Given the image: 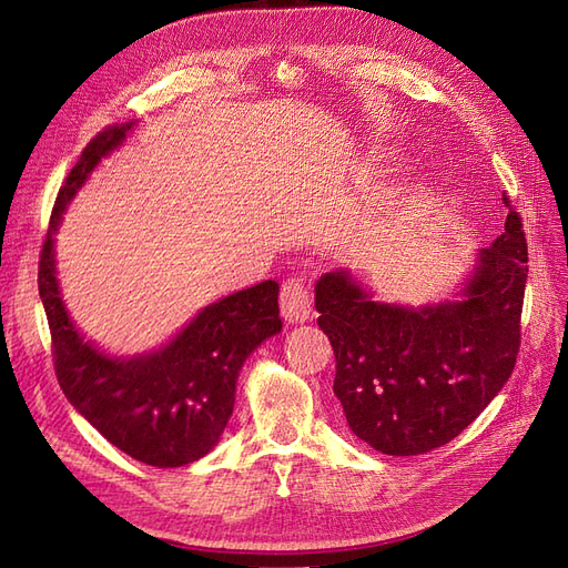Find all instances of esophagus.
<instances>
[{
  "label": "esophagus",
  "instance_id": "1",
  "mask_svg": "<svg viewBox=\"0 0 568 568\" xmlns=\"http://www.w3.org/2000/svg\"><path fill=\"white\" fill-rule=\"evenodd\" d=\"M311 291L305 286L303 277H291L282 284L280 291V307H282V317L286 322H305L311 320Z\"/></svg>",
  "mask_w": 568,
  "mask_h": 568
}]
</instances>
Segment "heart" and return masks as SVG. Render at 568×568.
<instances>
[{"mask_svg": "<svg viewBox=\"0 0 568 568\" xmlns=\"http://www.w3.org/2000/svg\"><path fill=\"white\" fill-rule=\"evenodd\" d=\"M398 199H400V194H398V196H395V201H398Z\"/></svg>", "mask_w": 568, "mask_h": 568, "instance_id": "b5f03b06", "label": "heart"}]
</instances>
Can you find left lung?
Segmentation results:
<instances>
[{
	"label": "left lung",
	"mask_w": 568,
	"mask_h": 568,
	"mask_svg": "<svg viewBox=\"0 0 568 568\" xmlns=\"http://www.w3.org/2000/svg\"><path fill=\"white\" fill-rule=\"evenodd\" d=\"M480 248L462 301L403 307L372 301L346 270L315 284L329 336L334 393L351 432L384 455H422L450 443L511 376L521 346L528 246L519 213Z\"/></svg>",
	"instance_id": "left-lung-1"
}]
</instances>
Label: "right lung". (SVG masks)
Returning a JSON list of instances; mask_svg holds the SVG:
<instances>
[{
    "mask_svg": "<svg viewBox=\"0 0 568 568\" xmlns=\"http://www.w3.org/2000/svg\"><path fill=\"white\" fill-rule=\"evenodd\" d=\"M130 128L101 130L68 173L42 244L38 286L68 403L118 450L151 467H182L211 453L232 417L239 369L282 332L280 284L267 280L203 307L168 346L146 355L111 357L78 334L61 301L54 234L65 205Z\"/></svg>",
    "mask_w": 568,
    "mask_h": 568,
    "instance_id": "obj_1",
    "label": "right lung"
}]
</instances>
